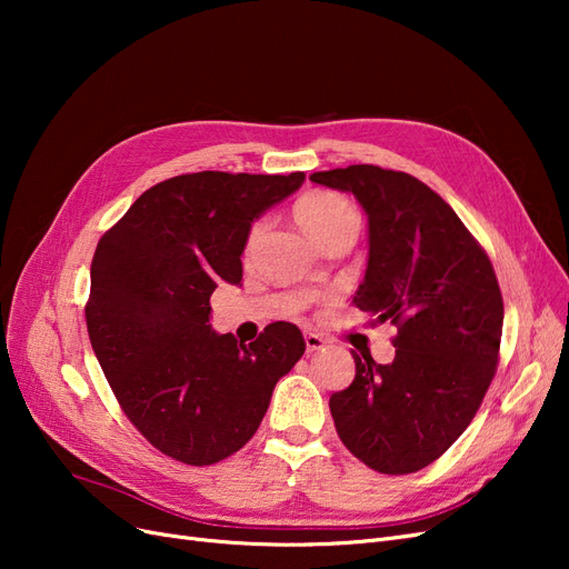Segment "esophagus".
<instances>
[{
    "label": "esophagus",
    "mask_w": 569,
    "mask_h": 569,
    "mask_svg": "<svg viewBox=\"0 0 569 569\" xmlns=\"http://www.w3.org/2000/svg\"><path fill=\"white\" fill-rule=\"evenodd\" d=\"M303 341H306V353H316V351H320V349H325V339L320 337V335H316V332H306L303 335Z\"/></svg>",
    "instance_id": "1"
}]
</instances>
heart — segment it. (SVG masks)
<instances>
[{
    "label": "heart",
    "instance_id": "heart-1",
    "mask_svg": "<svg viewBox=\"0 0 569 569\" xmlns=\"http://www.w3.org/2000/svg\"><path fill=\"white\" fill-rule=\"evenodd\" d=\"M297 220L299 226L308 232V237L316 239L318 244H325L327 239L339 232H356L358 230V213L353 206L332 192H311L299 199L297 203ZM263 234V222H256L247 237V251Z\"/></svg>",
    "mask_w": 569,
    "mask_h": 569
}]
</instances>
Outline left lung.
I'll return each instance as SVG.
<instances>
[{
	"label": "left lung",
	"instance_id": "8db88e82",
	"mask_svg": "<svg viewBox=\"0 0 569 569\" xmlns=\"http://www.w3.org/2000/svg\"><path fill=\"white\" fill-rule=\"evenodd\" d=\"M311 180L363 206L370 251L353 303L399 327L391 363L353 353V382L330 399L337 435L377 472H418L465 432L493 380L503 332L496 272L418 178L360 163Z\"/></svg>",
	"mask_w": 569,
	"mask_h": 569
}]
</instances>
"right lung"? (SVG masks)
I'll use <instances>...</instances> for the list:
<instances>
[{
	"instance_id": "obj_1",
	"label": "right lung",
	"mask_w": 569,
	"mask_h": 569,
	"mask_svg": "<svg viewBox=\"0 0 569 569\" xmlns=\"http://www.w3.org/2000/svg\"><path fill=\"white\" fill-rule=\"evenodd\" d=\"M303 173L178 176L153 184L99 239L84 306L94 356L130 422L187 465H213L256 435L270 396L306 351L272 322L249 347L211 327L218 282H242L251 222Z\"/></svg>"
}]
</instances>
